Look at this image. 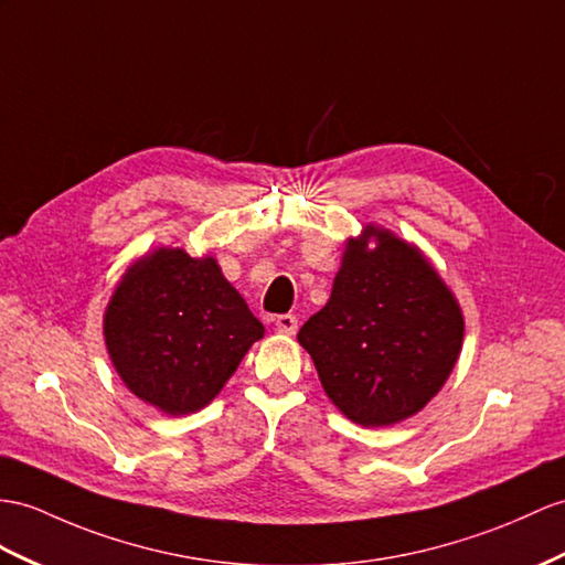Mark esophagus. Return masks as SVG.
<instances>
[{
	"mask_svg": "<svg viewBox=\"0 0 565 565\" xmlns=\"http://www.w3.org/2000/svg\"><path fill=\"white\" fill-rule=\"evenodd\" d=\"M275 328H278L280 333H285V335H295L297 316L295 313H280L278 319H275Z\"/></svg>",
	"mask_w": 565,
	"mask_h": 565,
	"instance_id": "obj_1",
	"label": "esophagus"
}]
</instances>
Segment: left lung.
Listing matches in <instances>:
<instances>
[{
  "instance_id": "8db88e82",
  "label": "left lung",
  "mask_w": 565,
  "mask_h": 565,
  "mask_svg": "<svg viewBox=\"0 0 565 565\" xmlns=\"http://www.w3.org/2000/svg\"><path fill=\"white\" fill-rule=\"evenodd\" d=\"M462 338V309L431 260L371 223L345 242L330 299L297 333L330 403L369 429L422 412L448 381Z\"/></svg>"
}]
</instances>
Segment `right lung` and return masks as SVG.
<instances>
[{"label":"right lung","instance_id":"right-lung-1","mask_svg":"<svg viewBox=\"0 0 565 565\" xmlns=\"http://www.w3.org/2000/svg\"><path fill=\"white\" fill-rule=\"evenodd\" d=\"M264 323L213 256L158 246L124 270L103 316L117 376L162 415L209 405L264 338Z\"/></svg>","mask_w":565,"mask_h":565}]
</instances>
